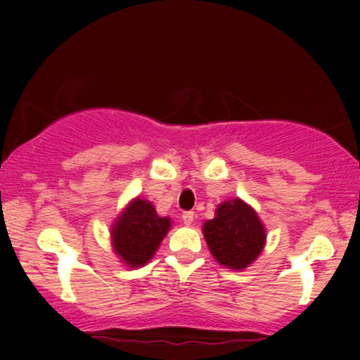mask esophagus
<instances>
[{
  "label": "esophagus",
  "instance_id": "1",
  "mask_svg": "<svg viewBox=\"0 0 360 360\" xmlns=\"http://www.w3.org/2000/svg\"><path fill=\"white\" fill-rule=\"evenodd\" d=\"M181 219H184V224L190 226L191 223H193V219H195V213H193V211H185V213L181 214Z\"/></svg>",
  "mask_w": 360,
  "mask_h": 360
}]
</instances>
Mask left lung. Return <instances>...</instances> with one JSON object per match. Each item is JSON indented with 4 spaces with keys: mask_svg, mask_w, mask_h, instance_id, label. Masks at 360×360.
Instances as JSON below:
<instances>
[{
    "mask_svg": "<svg viewBox=\"0 0 360 360\" xmlns=\"http://www.w3.org/2000/svg\"><path fill=\"white\" fill-rule=\"evenodd\" d=\"M213 257L229 269H244L262 250L265 231L255 211L239 198L218 206L213 219L203 226Z\"/></svg>",
    "mask_w": 360,
    "mask_h": 360,
    "instance_id": "8db88e82",
    "label": "left lung"
}]
</instances>
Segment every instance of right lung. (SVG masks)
I'll use <instances>...</instances> for the list:
<instances>
[{"mask_svg":"<svg viewBox=\"0 0 360 360\" xmlns=\"http://www.w3.org/2000/svg\"><path fill=\"white\" fill-rule=\"evenodd\" d=\"M169 229V218H160L149 201L136 198L112 228V245L129 267H139L149 262Z\"/></svg>","mask_w":360,"mask_h":360,"instance_id":"obj_1","label":"right lung"}]
</instances>
